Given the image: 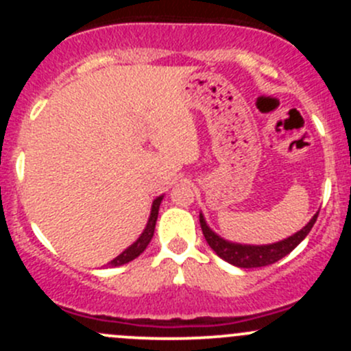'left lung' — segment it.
Listing matches in <instances>:
<instances>
[{"mask_svg": "<svg viewBox=\"0 0 351 351\" xmlns=\"http://www.w3.org/2000/svg\"><path fill=\"white\" fill-rule=\"evenodd\" d=\"M319 214V212H317ZM317 214L300 229L295 234L289 236L284 241H278L274 244H261V246H253V244H239V243H231L222 239L221 236L215 234L205 222L204 215L200 214V228L202 232L205 236V241L208 243V246L215 251L217 256H221L222 260H226L228 263L234 265L239 268H258V267H267V265L275 263V261L282 260L287 256L292 250H295L299 246L300 241L309 234V231L313 229L314 222H316Z\"/></svg>", "mask_w": 351, "mask_h": 351, "instance_id": "left-lung-1", "label": "left lung"}]
</instances>
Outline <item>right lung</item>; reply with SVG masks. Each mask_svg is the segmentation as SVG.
<instances>
[{"mask_svg":"<svg viewBox=\"0 0 351 351\" xmlns=\"http://www.w3.org/2000/svg\"><path fill=\"white\" fill-rule=\"evenodd\" d=\"M161 200H162V195L158 197L153 202L149 221H147L146 229H144L143 234L139 236V239H137L134 244H130L125 251H122V253H120L115 260L110 261L107 267H120V265L129 263V261L136 260V258L139 256L144 250H146L147 244H149V241L153 239V236H154V228H156V221H158V212H159V205H161Z\"/></svg>","mask_w":351,"mask_h":351,"instance_id":"obj_1","label":"right lung"}]
</instances>
